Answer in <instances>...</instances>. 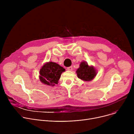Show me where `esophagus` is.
<instances>
[{
  "mask_svg": "<svg viewBox=\"0 0 134 134\" xmlns=\"http://www.w3.org/2000/svg\"><path fill=\"white\" fill-rule=\"evenodd\" d=\"M67 70H70V71L72 70V66H70V67H68V68H67Z\"/></svg>",
  "mask_w": 134,
  "mask_h": 134,
  "instance_id": "34e87169",
  "label": "esophagus"
}]
</instances>
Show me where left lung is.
<instances>
[{"label":"left lung","mask_w":134,"mask_h":134,"mask_svg":"<svg viewBox=\"0 0 134 134\" xmlns=\"http://www.w3.org/2000/svg\"><path fill=\"white\" fill-rule=\"evenodd\" d=\"M77 77L84 81H91L97 75V70L93 66H89L85 62H82L76 70Z\"/></svg>","instance_id":"1"}]
</instances>
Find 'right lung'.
<instances>
[{"mask_svg": "<svg viewBox=\"0 0 134 134\" xmlns=\"http://www.w3.org/2000/svg\"><path fill=\"white\" fill-rule=\"evenodd\" d=\"M65 71V69L58 64L51 62L46 63L40 70L39 79L42 83L53 86L58 84L61 74Z\"/></svg>", "mask_w": 134, "mask_h": 134, "instance_id": "add662e5", "label": "right lung"}]
</instances>
